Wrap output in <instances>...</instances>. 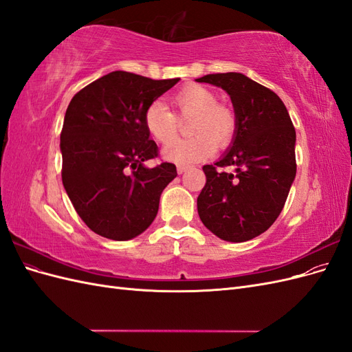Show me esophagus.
Masks as SVG:
<instances>
[{"mask_svg": "<svg viewBox=\"0 0 352 352\" xmlns=\"http://www.w3.org/2000/svg\"><path fill=\"white\" fill-rule=\"evenodd\" d=\"M188 168H189L188 166H182V164H180V166H177V168H176V170H177V173H179V175H184Z\"/></svg>", "mask_w": 352, "mask_h": 352, "instance_id": "esophagus-1", "label": "esophagus"}]
</instances>
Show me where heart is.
<instances>
[{"label":"heart","instance_id":"b5f03b06","mask_svg":"<svg viewBox=\"0 0 352 352\" xmlns=\"http://www.w3.org/2000/svg\"><path fill=\"white\" fill-rule=\"evenodd\" d=\"M172 104L180 116H194L189 140H177V119L163 102L154 101L144 114L145 129L153 140L167 144L163 158L177 164H190L211 157L217 146H228L236 132V119L225 105L219 104L217 95L201 85H186L179 89Z\"/></svg>","mask_w":352,"mask_h":352}]
</instances>
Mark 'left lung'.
Returning <instances> with one entry per match:
<instances>
[{
	"label": "left lung",
	"instance_id": "8db88e82",
	"mask_svg": "<svg viewBox=\"0 0 352 352\" xmlns=\"http://www.w3.org/2000/svg\"><path fill=\"white\" fill-rule=\"evenodd\" d=\"M195 80L226 91L236 119L228 151L202 167L207 182L197 199L199 219L223 241H250L273 225L289 194L296 175L294 124L278 95L242 73ZM216 165H233L236 173H217Z\"/></svg>",
	"mask_w": 352,
	"mask_h": 352
}]
</instances>
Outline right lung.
<instances>
[{
  "instance_id": "right-lung-1",
  "label": "right lung",
  "mask_w": 352,
  "mask_h": 352,
  "mask_svg": "<svg viewBox=\"0 0 352 352\" xmlns=\"http://www.w3.org/2000/svg\"><path fill=\"white\" fill-rule=\"evenodd\" d=\"M179 80L117 70L80 89L69 104L60 135L63 185L85 225L104 238L141 235L177 176L172 163L144 164L158 155L144 114Z\"/></svg>"
}]
</instances>
